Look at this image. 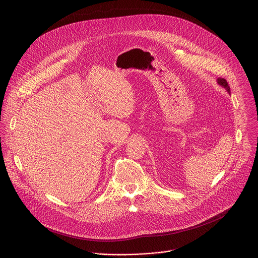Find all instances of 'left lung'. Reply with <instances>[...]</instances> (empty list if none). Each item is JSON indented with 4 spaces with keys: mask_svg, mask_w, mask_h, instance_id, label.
Returning a JSON list of instances; mask_svg holds the SVG:
<instances>
[{
    "mask_svg": "<svg viewBox=\"0 0 258 258\" xmlns=\"http://www.w3.org/2000/svg\"><path fill=\"white\" fill-rule=\"evenodd\" d=\"M218 82L221 84V86H223L228 93H230V88H229V85L227 83V81L224 79V78H218Z\"/></svg>",
    "mask_w": 258,
    "mask_h": 258,
    "instance_id": "obj_1",
    "label": "left lung"
}]
</instances>
